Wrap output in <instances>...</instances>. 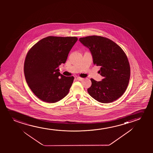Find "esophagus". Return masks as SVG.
<instances>
[{"label": "esophagus", "mask_w": 153, "mask_h": 153, "mask_svg": "<svg viewBox=\"0 0 153 153\" xmlns=\"http://www.w3.org/2000/svg\"><path fill=\"white\" fill-rule=\"evenodd\" d=\"M77 79L78 80H79V81H82V80H84V78L79 77H78L77 78Z\"/></svg>", "instance_id": "1"}]
</instances>
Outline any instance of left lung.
<instances>
[{"label":"left lung","instance_id":"left-lung-1","mask_svg":"<svg viewBox=\"0 0 153 153\" xmlns=\"http://www.w3.org/2000/svg\"><path fill=\"white\" fill-rule=\"evenodd\" d=\"M80 42L89 49L93 62L100 66L103 77L100 82L91 79L88 94L99 102L110 103L119 98L128 87L130 64L123 51L115 42L100 36L80 38Z\"/></svg>","mask_w":153,"mask_h":153}]
</instances>
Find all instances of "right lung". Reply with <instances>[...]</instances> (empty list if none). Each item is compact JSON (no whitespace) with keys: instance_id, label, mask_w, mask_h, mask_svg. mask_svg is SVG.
Listing matches in <instances>:
<instances>
[{"instance_id":"1","label":"right lung","mask_w":153,"mask_h":153,"mask_svg":"<svg viewBox=\"0 0 153 153\" xmlns=\"http://www.w3.org/2000/svg\"><path fill=\"white\" fill-rule=\"evenodd\" d=\"M77 40V37L50 36L40 40L27 52L24 64L25 80L41 100L56 102L68 94L74 78L61 74L59 67L65 64Z\"/></svg>"}]
</instances>
